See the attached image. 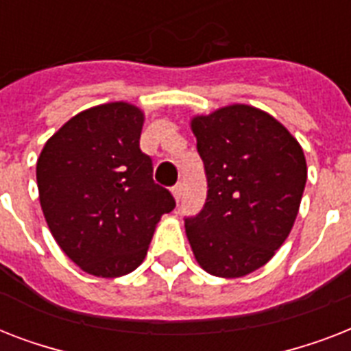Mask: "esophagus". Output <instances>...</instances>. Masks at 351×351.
Masks as SVG:
<instances>
[{"label": "esophagus", "mask_w": 351, "mask_h": 351, "mask_svg": "<svg viewBox=\"0 0 351 351\" xmlns=\"http://www.w3.org/2000/svg\"><path fill=\"white\" fill-rule=\"evenodd\" d=\"M182 191H184V184H182V182H178V184H175V186L171 187V193H173V197H175L176 200H180Z\"/></svg>", "instance_id": "obj_1"}]
</instances>
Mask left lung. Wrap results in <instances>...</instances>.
Instances as JSON below:
<instances>
[{
    "label": "left lung",
    "mask_w": 351,
    "mask_h": 351,
    "mask_svg": "<svg viewBox=\"0 0 351 351\" xmlns=\"http://www.w3.org/2000/svg\"><path fill=\"white\" fill-rule=\"evenodd\" d=\"M191 131L208 178V198L186 219L202 269L237 278L266 264L288 239L304 193L300 143L271 114L234 104L195 117Z\"/></svg>",
    "instance_id": "8db88e82"
}]
</instances>
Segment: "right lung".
Instances as JSON below:
<instances>
[{
  "instance_id": "1",
  "label": "right lung",
  "mask_w": 351,
  "mask_h": 351,
  "mask_svg": "<svg viewBox=\"0 0 351 351\" xmlns=\"http://www.w3.org/2000/svg\"><path fill=\"white\" fill-rule=\"evenodd\" d=\"M143 112L127 101L90 107L58 129L36 164L40 204L52 237L95 277H121L147 255L175 198L154 184L140 149Z\"/></svg>"
}]
</instances>
